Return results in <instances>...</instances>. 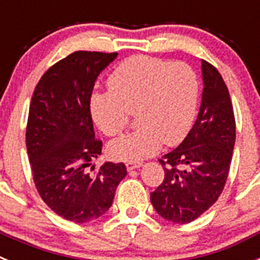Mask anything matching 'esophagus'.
Listing matches in <instances>:
<instances>
[{"instance_id": "esophagus-1", "label": "esophagus", "mask_w": 260, "mask_h": 260, "mask_svg": "<svg viewBox=\"0 0 260 260\" xmlns=\"http://www.w3.org/2000/svg\"><path fill=\"white\" fill-rule=\"evenodd\" d=\"M142 162L141 161H128L126 162V169H127L128 172L133 171V169H138V168L142 167Z\"/></svg>"}]
</instances>
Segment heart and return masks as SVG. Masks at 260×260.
I'll return each mask as SVG.
<instances>
[{"label":"heart","instance_id":"1","mask_svg":"<svg viewBox=\"0 0 260 260\" xmlns=\"http://www.w3.org/2000/svg\"><path fill=\"white\" fill-rule=\"evenodd\" d=\"M110 92L89 99L93 122L108 137L125 128L128 113L135 112L139 127L108 146L119 161H138L161 147L178 144L194 123L201 92L198 74L183 62L148 56L123 61L108 79Z\"/></svg>","mask_w":260,"mask_h":260}]
</instances>
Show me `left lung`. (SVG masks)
<instances>
[{"mask_svg": "<svg viewBox=\"0 0 260 260\" xmlns=\"http://www.w3.org/2000/svg\"><path fill=\"white\" fill-rule=\"evenodd\" d=\"M203 92L194 126L176 150L158 160L164 181L151 192L156 212L187 224L204 213L224 189L236 142V121L221 75L202 59Z\"/></svg>", "mask_w": 260, "mask_h": 260, "instance_id": "8db88e82", "label": "left lung"}]
</instances>
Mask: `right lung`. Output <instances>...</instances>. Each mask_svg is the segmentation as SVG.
I'll use <instances>...</instances> for the list:
<instances>
[{
	"label": "right lung",
	"instance_id": "add662e5",
	"mask_svg": "<svg viewBox=\"0 0 260 260\" xmlns=\"http://www.w3.org/2000/svg\"><path fill=\"white\" fill-rule=\"evenodd\" d=\"M117 56L71 53L41 77L29 105L26 146L36 189L53 212L79 224L109 210L127 174L123 162H104L93 176L86 171L103 147L95 139L89 99L100 73Z\"/></svg>",
	"mask_w": 260,
	"mask_h": 260
}]
</instances>
